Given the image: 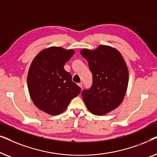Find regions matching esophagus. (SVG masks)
<instances>
[{
    "instance_id": "obj_1",
    "label": "esophagus",
    "mask_w": 157,
    "mask_h": 157,
    "mask_svg": "<svg viewBox=\"0 0 157 157\" xmlns=\"http://www.w3.org/2000/svg\"><path fill=\"white\" fill-rule=\"evenodd\" d=\"M78 85L79 87L82 89V87H83V83H78Z\"/></svg>"
}]
</instances>
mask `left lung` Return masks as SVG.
Instances as JSON below:
<instances>
[{"label": "left lung", "instance_id": "left-lung-1", "mask_svg": "<svg viewBox=\"0 0 157 157\" xmlns=\"http://www.w3.org/2000/svg\"><path fill=\"white\" fill-rule=\"evenodd\" d=\"M80 53L93 74L91 88L81 93L83 101L93 114H106L117 109L126 95L128 83L126 62L117 49L106 45L94 50L83 48Z\"/></svg>", "mask_w": 157, "mask_h": 157}]
</instances>
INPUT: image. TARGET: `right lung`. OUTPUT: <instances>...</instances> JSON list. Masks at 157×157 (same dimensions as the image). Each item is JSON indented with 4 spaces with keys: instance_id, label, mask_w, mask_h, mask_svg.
<instances>
[{
    "instance_id": "right-lung-1",
    "label": "right lung",
    "mask_w": 157,
    "mask_h": 157,
    "mask_svg": "<svg viewBox=\"0 0 157 157\" xmlns=\"http://www.w3.org/2000/svg\"><path fill=\"white\" fill-rule=\"evenodd\" d=\"M74 53L73 49L49 47L40 51L30 66L27 77L30 96L35 106L48 114L63 112L81 92L63 68Z\"/></svg>"
}]
</instances>
